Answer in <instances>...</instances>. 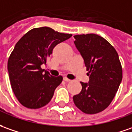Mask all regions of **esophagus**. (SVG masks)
<instances>
[{
    "instance_id": "1",
    "label": "esophagus",
    "mask_w": 132,
    "mask_h": 132,
    "mask_svg": "<svg viewBox=\"0 0 132 132\" xmlns=\"http://www.w3.org/2000/svg\"><path fill=\"white\" fill-rule=\"evenodd\" d=\"M63 80H64L65 81H67V82H68V81H71V79H69V78L66 77H63Z\"/></svg>"
}]
</instances>
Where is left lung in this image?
<instances>
[{
    "instance_id": "left-lung-1",
    "label": "left lung",
    "mask_w": 132,
    "mask_h": 132,
    "mask_svg": "<svg viewBox=\"0 0 132 132\" xmlns=\"http://www.w3.org/2000/svg\"><path fill=\"white\" fill-rule=\"evenodd\" d=\"M74 44L89 71V83L80 82L81 91L73 97L83 113L95 114L104 111L114 98L122 80V66L114 47L95 34L74 35Z\"/></svg>"
}]
</instances>
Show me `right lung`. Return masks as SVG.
Returning a JSON list of instances; mask_svg holds the SVG:
<instances>
[{
	"label": "right lung",
	"instance_id": "right-lung-1",
	"mask_svg": "<svg viewBox=\"0 0 132 132\" xmlns=\"http://www.w3.org/2000/svg\"><path fill=\"white\" fill-rule=\"evenodd\" d=\"M71 36L43 27L29 30L17 42L9 58L8 70L12 90L23 106L37 109L51 101L63 77H53L41 66L56 45Z\"/></svg>",
	"mask_w": 132,
	"mask_h": 132
}]
</instances>
